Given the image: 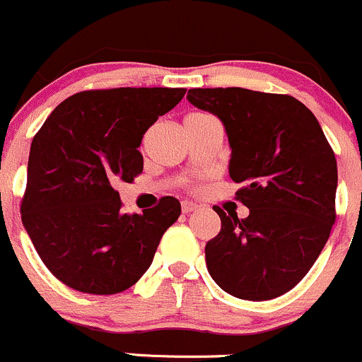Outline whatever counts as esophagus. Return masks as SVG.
<instances>
[{
	"mask_svg": "<svg viewBox=\"0 0 362 362\" xmlns=\"http://www.w3.org/2000/svg\"><path fill=\"white\" fill-rule=\"evenodd\" d=\"M194 210H198V204L192 203V202H187V199H185V202H182V211H184V214H191V211H194Z\"/></svg>",
	"mask_w": 362,
	"mask_h": 362,
	"instance_id": "34e87169",
	"label": "esophagus"
}]
</instances>
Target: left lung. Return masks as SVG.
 Instances as JSON below:
<instances>
[{
	"label": "left lung",
	"mask_w": 362,
	"mask_h": 362,
	"mask_svg": "<svg viewBox=\"0 0 362 362\" xmlns=\"http://www.w3.org/2000/svg\"><path fill=\"white\" fill-rule=\"evenodd\" d=\"M189 103L224 124L229 177L249 217L214 206L222 228L204 247L222 291L266 301L291 291L317 261L334 224L338 168L319 120L293 96L189 89Z\"/></svg>",
	"instance_id": "left-lung-1"
}]
</instances>
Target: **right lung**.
Instances as JSON below:
<instances>
[{"mask_svg":"<svg viewBox=\"0 0 362 362\" xmlns=\"http://www.w3.org/2000/svg\"><path fill=\"white\" fill-rule=\"evenodd\" d=\"M184 94L170 87L83 90L57 105L33 138L23 224L43 264L71 289L122 293L152 264L180 203L164 196L156 208L127 215L113 185L141 173L145 131Z\"/></svg>","mask_w":362,"mask_h":362,"instance_id":"right-lung-1","label":"right lung"}]
</instances>
